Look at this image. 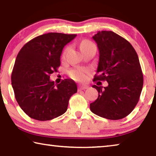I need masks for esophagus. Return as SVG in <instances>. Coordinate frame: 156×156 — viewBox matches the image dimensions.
I'll return each mask as SVG.
<instances>
[{
	"label": "esophagus",
	"instance_id": "34e87169",
	"mask_svg": "<svg viewBox=\"0 0 156 156\" xmlns=\"http://www.w3.org/2000/svg\"><path fill=\"white\" fill-rule=\"evenodd\" d=\"M88 87H89L87 85H80L78 87V90H80V91L84 90V89H88Z\"/></svg>",
	"mask_w": 156,
	"mask_h": 156
}]
</instances>
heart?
Returning <instances> with one entry per match:
<instances>
[{
    "label": "heart",
    "mask_w": 156,
    "mask_h": 156,
    "mask_svg": "<svg viewBox=\"0 0 156 156\" xmlns=\"http://www.w3.org/2000/svg\"><path fill=\"white\" fill-rule=\"evenodd\" d=\"M92 45H94V44L92 43L91 41H89L88 40H84L83 41H81V43L80 44V48L81 49ZM89 73V71L87 69L79 67L71 70L69 72V76L71 78H73V80H75L84 81L86 80L87 78V75Z\"/></svg>",
    "instance_id": "heart-1"
}]
</instances>
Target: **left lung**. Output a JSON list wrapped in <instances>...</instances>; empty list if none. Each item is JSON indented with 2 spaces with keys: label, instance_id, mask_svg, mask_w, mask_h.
<instances>
[{
  "label": "left lung",
  "instance_id": "8db88e82",
  "mask_svg": "<svg viewBox=\"0 0 156 156\" xmlns=\"http://www.w3.org/2000/svg\"><path fill=\"white\" fill-rule=\"evenodd\" d=\"M93 39L99 50L94 80H106L108 86H92L98 97L90 104V109L107 119H122L136 106L143 87L138 54L129 41L113 31H98Z\"/></svg>",
  "mask_w": 156,
  "mask_h": 156
}]
</instances>
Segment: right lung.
<instances>
[{"mask_svg":"<svg viewBox=\"0 0 156 156\" xmlns=\"http://www.w3.org/2000/svg\"><path fill=\"white\" fill-rule=\"evenodd\" d=\"M76 34L51 32L38 36L20 50L12 73V85L21 109L37 120H52L67 109L69 100L77 92L70 79L55 84L50 74L57 72L64 47Z\"/></svg>","mask_w":156,"mask_h":156,"instance_id":"add662e5","label":"right lung"}]
</instances>
